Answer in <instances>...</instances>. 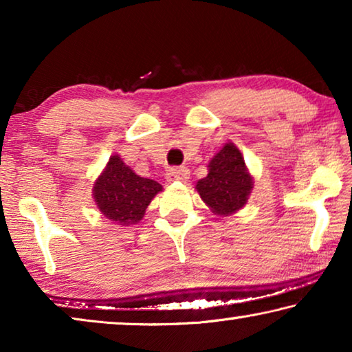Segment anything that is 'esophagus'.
Here are the masks:
<instances>
[{
	"label": "esophagus",
	"mask_w": 352,
	"mask_h": 352,
	"mask_svg": "<svg viewBox=\"0 0 352 352\" xmlns=\"http://www.w3.org/2000/svg\"><path fill=\"white\" fill-rule=\"evenodd\" d=\"M189 178V169L186 168H172L166 172L168 182H186Z\"/></svg>",
	"instance_id": "obj_1"
}]
</instances>
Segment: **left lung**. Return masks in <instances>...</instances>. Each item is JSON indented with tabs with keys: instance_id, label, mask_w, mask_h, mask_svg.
Here are the masks:
<instances>
[{
	"instance_id": "1",
	"label": "left lung",
	"mask_w": 352,
	"mask_h": 352,
	"mask_svg": "<svg viewBox=\"0 0 352 352\" xmlns=\"http://www.w3.org/2000/svg\"><path fill=\"white\" fill-rule=\"evenodd\" d=\"M201 200L214 214L228 216L247 205L253 189V177L239 148L226 142L208 164V175L195 184Z\"/></svg>"
}]
</instances>
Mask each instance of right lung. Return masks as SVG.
<instances>
[{"instance_id":"obj_1","label":"right lung","mask_w":352,"mask_h":352,"mask_svg":"<svg viewBox=\"0 0 352 352\" xmlns=\"http://www.w3.org/2000/svg\"><path fill=\"white\" fill-rule=\"evenodd\" d=\"M162 189L158 182L136 175L119 155H113L94 182L93 197L107 219L129 226L144 217L148 204Z\"/></svg>"}]
</instances>
